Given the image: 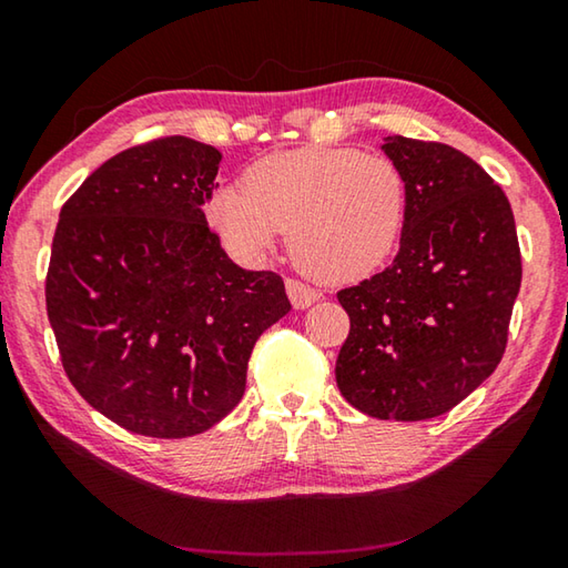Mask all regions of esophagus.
<instances>
[{"instance_id": "1", "label": "esophagus", "mask_w": 568, "mask_h": 568, "mask_svg": "<svg viewBox=\"0 0 568 568\" xmlns=\"http://www.w3.org/2000/svg\"><path fill=\"white\" fill-rule=\"evenodd\" d=\"M285 291H287V295H291V303L295 307H307V305H313L321 297V293L315 291V287H311L307 283H303V281H297V277H287Z\"/></svg>"}]
</instances>
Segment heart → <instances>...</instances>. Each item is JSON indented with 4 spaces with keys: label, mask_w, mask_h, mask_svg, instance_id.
<instances>
[{
    "label": "heart",
    "mask_w": 568,
    "mask_h": 568,
    "mask_svg": "<svg viewBox=\"0 0 568 568\" xmlns=\"http://www.w3.org/2000/svg\"><path fill=\"white\" fill-rule=\"evenodd\" d=\"M406 210L408 182L390 158L305 148L255 162L245 187L217 192L213 217L237 253L263 255L283 230L305 273L345 283L393 253Z\"/></svg>",
    "instance_id": "heart-1"
}]
</instances>
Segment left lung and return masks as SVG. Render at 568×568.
Wrapping results in <instances>:
<instances>
[{"label":"left lung","instance_id":"8db88e82","mask_svg":"<svg viewBox=\"0 0 568 568\" xmlns=\"http://www.w3.org/2000/svg\"><path fill=\"white\" fill-rule=\"evenodd\" d=\"M408 182L393 265L338 291L351 331L335 381L381 420H426L458 406L501 363L521 247L506 192L464 152L390 134Z\"/></svg>","mask_w":568,"mask_h":568}]
</instances>
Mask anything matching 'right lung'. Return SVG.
Listing matches in <instances>:
<instances>
[{
  "mask_svg": "<svg viewBox=\"0 0 568 568\" xmlns=\"http://www.w3.org/2000/svg\"><path fill=\"white\" fill-rule=\"evenodd\" d=\"M220 160L182 134L142 142L62 205L44 281L62 368L132 434L213 428L243 398L255 341L291 311L283 277L227 261L207 225Z\"/></svg>",
  "mask_w": 568,
  "mask_h": 568,
  "instance_id": "right-lung-1",
  "label": "right lung"
}]
</instances>
